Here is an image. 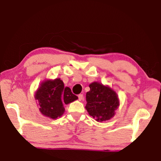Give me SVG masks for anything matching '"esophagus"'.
I'll return each instance as SVG.
<instances>
[{"label": "esophagus", "instance_id": "esophagus-1", "mask_svg": "<svg viewBox=\"0 0 161 161\" xmlns=\"http://www.w3.org/2000/svg\"><path fill=\"white\" fill-rule=\"evenodd\" d=\"M83 94H80V95H79V96H78V98H79V100H80V101H81V100H82V99H83Z\"/></svg>", "mask_w": 161, "mask_h": 161}]
</instances>
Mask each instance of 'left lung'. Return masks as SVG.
Returning <instances> with one entry per match:
<instances>
[{
    "mask_svg": "<svg viewBox=\"0 0 161 161\" xmlns=\"http://www.w3.org/2000/svg\"><path fill=\"white\" fill-rule=\"evenodd\" d=\"M86 93L85 108L90 116L98 122L108 120L114 116V111L119 105L116 92L108 86L94 81L89 85Z\"/></svg>",
    "mask_w": 161,
    "mask_h": 161,
    "instance_id": "8db88e82",
    "label": "left lung"
}]
</instances>
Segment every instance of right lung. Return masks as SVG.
<instances>
[{"mask_svg":"<svg viewBox=\"0 0 161 161\" xmlns=\"http://www.w3.org/2000/svg\"><path fill=\"white\" fill-rule=\"evenodd\" d=\"M35 99L38 101L41 113L55 119L64 113L63 104L73 102L78 97L72 93L69 87H64L63 81L58 78L43 81L36 90Z\"/></svg>","mask_w":161,"mask_h":161,"instance_id":"right-lung-1","label":"right lung"}]
</instances>
